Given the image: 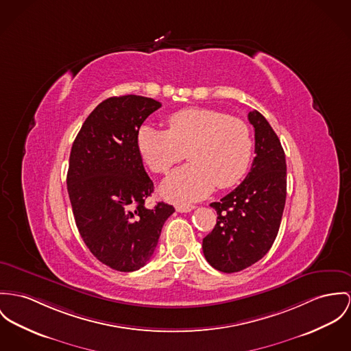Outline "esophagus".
<instances>
[{
  "label": "esophagus",
  "mask_w": 351,
  "mask_h": 351,
  "mask_svg": "<svg viewBox=\"0 0 351 351\" xmlns=\"http://www.w3.org/2000/svg\"><path fill=\"white\" fill-rule=\"evenodd\" d=\"M195 208V206H191V204H178L176 206V211L178 213H189Z\"/></svg>",
  "instance_id": "obj_1"
}]
</instances>
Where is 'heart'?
I'll use <instances>...</instances> for the list:
<instances>
[{"instance_id": "1", "label": "heart", "mask_w": 351, "mask_h": 351, "mask_svg": "<svg viewBox=\"0 0 351 351\" xmlns=\"http://www.w3.org/2000/svg\"><path fill=\"white\" fill-rule=\"evenodd\" d=\"M168 131L144 124L137 149L148 168L164 175L189 151V164L162 182V195L184 203L203 199L214 187L228 189L245 175L252 155L250 128L241 119L208 108L178 110L167 119Z\"/></svg>"}]
</instances>
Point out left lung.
Wrapping results in <instances>:
<instances>
[{"label": "left lung", "instance_id": "obj_1", "mask_svg": "<svg viewBox=\"0 0 351 351\" xmlns=\"http://www.w3.org/2000/svg\"><path fill=\"white\" fill-rule=\"evenodd\" d=\"M248 120L255 131L256 156L242 183L211 203L217 220L203 239L207 262L228 274L252 266L269 252L286 203V156L280 140L258 110L250 112Z\"/></svg>", "mask_w": 351, "mask_h": 351}]
</instances>
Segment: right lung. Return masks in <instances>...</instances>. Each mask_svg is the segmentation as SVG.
Segmentation results:
<instances>
[{"mask_svg":"<svg viewBox=\"0 0 351 351\" xmlns=\"http://www.w3.org/2000/svg\"><path fill=\"white\" fill-rule=\"evenodd\" d=\"M160 107L136 95L109 97L86 117L72 145L66 186L76 226L89 251L113 270L145 266L175 213L162 202L151 210L144 206L154 183L136 138Z\"/></svg>","mask_w":351,"mask_h":351,"instance_id":"obj_1","label":"right lung"}]
</instances>
